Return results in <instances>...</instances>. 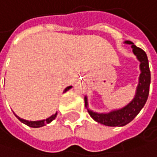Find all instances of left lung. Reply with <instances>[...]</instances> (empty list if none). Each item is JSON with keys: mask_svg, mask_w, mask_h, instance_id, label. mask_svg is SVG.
<instances>
[{"mask_svg": "<svg viewBox=\"0 0 157 157\" xmlns=\"http://www.w3.org/2000/svg\"><path fill=\"white\" fill-rule=\"evenodd\" d=\"M124 43L132 45L134 55L136 56L137 59L140 61V74L139 76V83L136 88L133 98L127 105H125L121 108L111 110L110 112L107 113H97L89 108L88 97L87 96L84 97L85 106L90 115L97 123L106 126L121 127L132 122L140 112L143 106H145L149 93L151 75H150V70H149V65H148L147 54L140 48H138L136 45H134L133 42L131 41H125Z\"/></svg>", "mask_w": 157, "mask_h": 157, "instance_id": "1", "label": "left lung"}]
</instances>
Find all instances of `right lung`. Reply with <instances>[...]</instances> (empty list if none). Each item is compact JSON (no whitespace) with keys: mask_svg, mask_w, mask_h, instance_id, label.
Returning <instances> with one entry per match:
<instances>
[{"mask_svg":"<svg viewBox=\"0 0 157 157\" xmlns=\"http://www.w3.org/2000/svg\"><path fill=\"white\" fill-rule=\"evenodd\" d=\"M72 88V86H68V87H67L65 89V92L66 91H67L68 90H70ZM57 114L58 113H56V114H54V115H52L50 117H48L47 119H43V120H40V121H28V120H25V119H22V118H20L19 116H17V115L14 114L16 115V117L21 122V123H23L25 124H26L27 126H29V127H33V128H40V127H42V126H45L46 124H50L51 122H52L55 118H56V116H57Z\"/></svg>","mask_w":157,"mask_h":157,"instance_id":"obj_1","label":"right lung"}]
</instances>
